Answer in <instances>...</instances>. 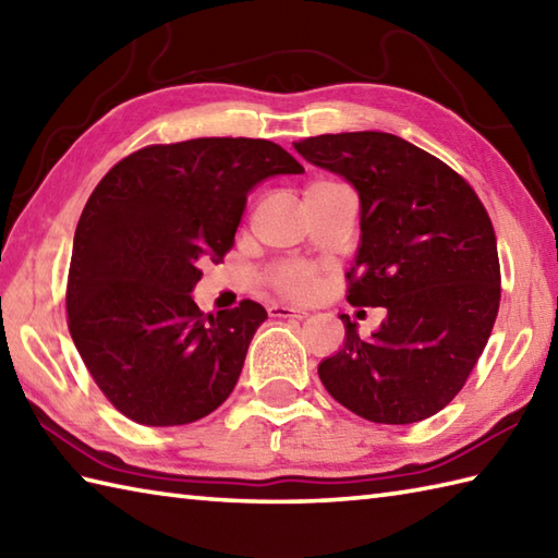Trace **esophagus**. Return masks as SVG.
Returning a JSON list of instances; mask_svg holds the SVG:
<instances>
[{
  "label": "esophagus",
  "instance_id": "34e87169",
  "mask_svg": "<svg viewBox=\"0 0 558 558\" xmlns=\"http://www.w3.org/2000/svg\"><path fill=\"white\" fill-rule=\"evenodd\" d=\"M268 314L278 316V319H304V316H307L304 310H294V307H288V304H270Z\"/></svg>",
  "mask_w": 558,
  "mask_h": 558
}]
</instances>
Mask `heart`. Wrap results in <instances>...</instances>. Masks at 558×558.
Listing matches in <instances>:
<instances>
[{"label":"heart","mask_w":558,"mask_h":558,"mask_svg":"<svg viewBox=\"0 0 558 558\" xmlns=\"http://www.w3.org/2000/svg\"><path fill=\"white\" fill-rule=\"evenodd\" d=\"M331 185H338L333 181H314L307 185V193H316L324 189H331ZM266 280L268 286L276 290L282 298L290 300H310L312 294H316L322 286V272L310 260L302 258H290V260H280V264L270 266L266 270Z\"/></svg>","instance_id":"1"}]
</instances>
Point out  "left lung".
Listing matches in <instances>:
<instances>
[{"label":"left lung","mask_w":558,"mask_h":558,"mask_svg":"<svg viewBox=\"0 0 558 558\" xmlns=\"http://www.w3.org/2000/svg\"><path fill=\"white\" fill-rule=\"evenodd\" d=\"M360 195L353 307H387L373 341L341 314L345 343L319 365L329 395L373 423L407 425L450 403L472 375L500 304L496 232L484 203L438 157L389 133L294 142Z\"/></svg>","instance_id":"obj_1"}]
</instances>
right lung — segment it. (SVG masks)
<instances>
[{
  "label": "right lung",
  "mask_w": 558,
  "mask_h": 558,
  "mask_svg": "<svg viewBox=\"0 0 558 558\" xmlns=\"http://www.w3.org/2000/svg\"><path fill=\"white\" fill-rule=\"evenodd\" d=\"M302 163L270 140L142 147L98 181L74 232L68 326L98 389L130 421L185 425L232 395L266 310L205 314L191 290L222 260L246 193Z\"/></svg>",
  "instance_id": "add662e5"
}]
</instances>
